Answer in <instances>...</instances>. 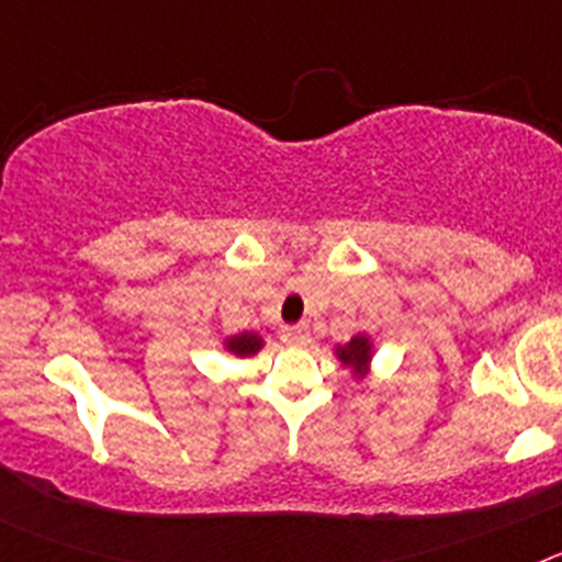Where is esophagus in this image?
Listing matches in <instances>:
<instances>
[{
	"label": "esophagus",
	"instance_id": "obj_1",
	"mask_svg": "<svg viewBox=\"0 0 562 562\" xmlns=\"http://www.w3.org/2000/svg\"><path fill=\"white\" fill-rule=\"evenodd\" d=\"M284 342H290V346H310L312 335H310V329H306L304 324L286 326V329H284Z\"/></svg>",
	"mask_w": 562,
	"mask_h": 562
}]
</instances>
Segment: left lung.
Here are the masks:
<instances>
[{
  "instance_id": "1",
  "label": "left lung",
  "mask_w": 562,
  "mask_h": 562,
  "mask_svg": "<svg viewBox=\"0 0 562 562\" xmlns=\"http://www.w3.org/2000/svg\"><path fill=\"white\" fill-rule=\"evenodd\" d=\"M331 355L337 357V362H340L342 369L351 371V380L362 382L369 376L371 362H374L376 342L369 331H357L349 342H337L335 349H331Z\"/></svg>"
}]
</instances>
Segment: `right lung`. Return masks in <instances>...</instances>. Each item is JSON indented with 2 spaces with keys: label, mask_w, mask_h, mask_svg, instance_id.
Returning <instances> with one entry per match:
<instances>
[{
  "label": "right lung",
  "mask_w": 562,
  "mask_h": 562,
  "mask_svg": "<svg viewBox=\"0 0 562 562\" xmlns=\"http://www.w3.org/2000/svg\"><path fill=\"white\" fill-rule=\"evenodd\" d=\"M222 349L225 355L238 357V360H247V357H256L258 351L265 349V337L258 331H241V335H225L222 337Z\"/></svg>",
  "instance_id": "right-lung-1"
}]
</instances>
